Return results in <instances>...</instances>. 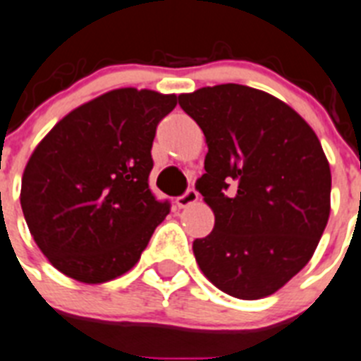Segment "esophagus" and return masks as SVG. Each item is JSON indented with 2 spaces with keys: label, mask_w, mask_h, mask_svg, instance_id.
Masks as SVG:
<instances>
[{
  "label": "esophagus",
  "mask_w": 361,
  "mask_h": 361,
  "mask_svg": "<svg viewBox=\"0 0 361 361\" xmlns=\"http://www.w3.org/2000/svg\"><path fill=\"white\" fill-rule=\"evenodd\" d=\"M196 202H198V192H196L195 189H189L185 192V195L180 196V198L176 200V204H178V207H181V209L189 207V205L196 204Z\"/></svg>",
  "instance_id": "esophagus-1"
}]
</instances>
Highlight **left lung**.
<instances>
[{"mask_svg":"<svg viewBox=\"0 0 361 361\" xmlns=\"http://www.w3.org/2000/svg\"><path fill=\"white\" fill-rule=\"evenodd\" d=\"M209 152L196 190L214 227L192 244L202 274L227 295L268 298L316 251L330 214V165L298 111L262 90L220 84L181 93Z\"/></svg>","mask_w":361,"mask_h":361,"instance_id":"obj_1","label":"left lung"}]
</instances>
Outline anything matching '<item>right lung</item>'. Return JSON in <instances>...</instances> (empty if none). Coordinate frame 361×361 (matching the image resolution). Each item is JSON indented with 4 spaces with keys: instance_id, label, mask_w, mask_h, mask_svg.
I'll return each mask as SVG.
<instances>
[{
    "instance_id": "obj_1",
    "label": "right lung",
    "mask_w": 361,
    "mask_h": 361,
    "mask_svg": "<svg viewBox=\"0 0 361 361\" xmlns=\"http://www.w3.org/2000/svg\"><path fill=\"white\" fill-rule=\"evenodd\" d=\"M178 97L119 87L84 102L36 145L21 176V211L60 274L108 283L134 268L169 214L148 189L157 123Z\"/></svg>"
}]
</instances>
